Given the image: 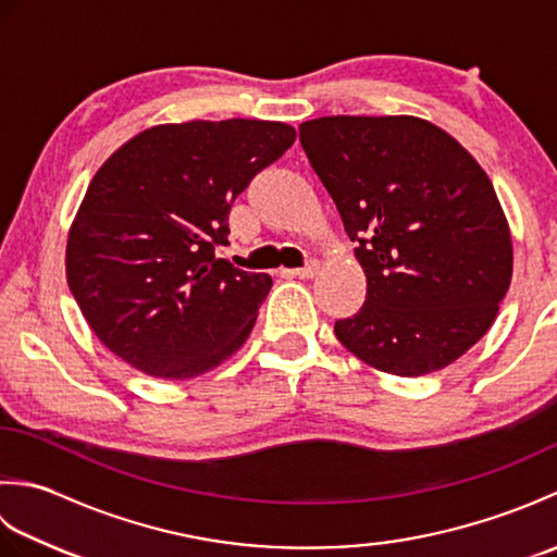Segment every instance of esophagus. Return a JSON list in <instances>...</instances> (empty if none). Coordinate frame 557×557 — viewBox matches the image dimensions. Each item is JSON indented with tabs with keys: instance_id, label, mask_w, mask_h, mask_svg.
Here are the masks:
<instances>
[{
	"instance_id": "obj_1",
	"label": "esophagus",
	"mask_w": 557,
	"mask_h": 557,
	"mask_svg": "<svg viewBox=\"0 0 557 557\" xmlns=\"http://www.w3.org/2000/svg\"><path fill=\"white\" fill-rule=\"evenodd\" d=\"M318 260H311V263H306L304 268H297V270H292V275L294 277H299V280H309V277H313L315 272H318Z\"/></svg>"
}]
</instances>
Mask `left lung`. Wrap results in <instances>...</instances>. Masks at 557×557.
Segmentation results:
<instances>
[{"label": "left lung", "instance_id": "left-lung-1", "mask_svg": "<svg viewBox=\"0 0 557 557\" xmlns=\"http://www.w3.org/2000/svg\"><path fill=\"white\" fill-rule=\"evenodd\" d=\"M366 272L361 311L335 323L354 357L417 377L488 333L512 280V234L488 174L441 126L409 114L299 126Z\"/></svg>", "mask_w": 557, "mask_h": 557}]
</instances>
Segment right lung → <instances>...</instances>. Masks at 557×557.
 Here are the masks:
<instances>
[{"label": "right lung", "mask_w": 557, "mask_h": 557, "mask_svg": "<svg viewBox=\"0 0 557 557\" xmlns=\"http://www.w3.org/2000/svg\"><path fill=\"white\" fill-rule=\"evenodd\" d=\"M297 132L263 120L158 124L104 160L66 239V282L92 333L162 381L203 375L239 351L272 287L215 258L232 200Z\"/></svg>", "instance_id": "1"}]
</instances>
